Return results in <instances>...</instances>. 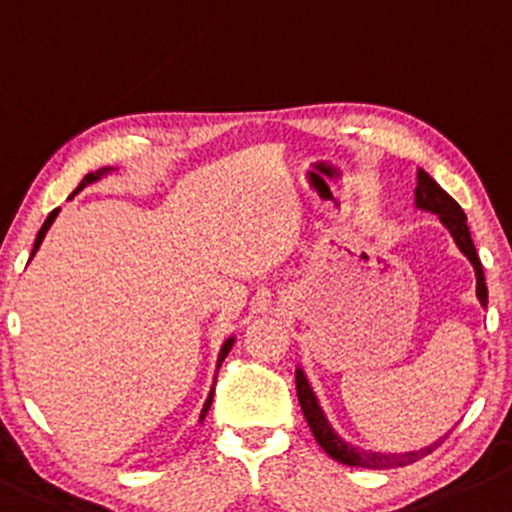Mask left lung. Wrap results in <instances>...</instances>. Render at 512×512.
Masks as SVG:
<instances>
[{"mask_svg":"<svg viewBox=\"0 0 512 512\" xmlns=\"http://www.w3.org/2000/svg\"><path fill=\"white\" fill-rule=\"evenodd\" d=\"M416 205L423 210H430L435 212V215L440 217V222L450 229V234L455 237L457 246L462 249V254L472 261L474 271H476V295H479V302L484 304L488 302V287H486V280H484V268H481V261L479 256H476V249H474V241H472V234H469V227H467V215H464V210L459 208V203L455 198H452L450 193L442 191V188L435 183L426 171H418V188H416ZM297 396H300V406H302V413L304 418H307L309 428H312L314 438L321 447L326 450V455L336 459V462L341 464H348V467H363V469H394V467H404V464H411L416 462V459H423L430 452L435 450V447H440V442L447 438H442L438 442H433V445L423 447V450L418 452H406V455H382V452H363L358 450V447H350L338 438L336 433H333L329 421L324 418V413H321L319 404H317V396H314L312 389H309V382L307 377H304L302 370H297Z\"/></svg>","mask_w":512,"mask_h":512,"instance_id":"1","label":"left lung"}]
</instances>
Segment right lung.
<instances>
[{
	"mask_svg": "<svg viewBox=\"0 0 512 512\" xmlns=\"http://www.w3.org/2000/svg\"><path fill=\"white\" fill-rule=\"evenodd\" d=\"M108 171H111V169H108V166H103V169H99V171H91V174H86L84 179H82V183H79V188H77V191H82V188L86 186V183H91V181L101 179V176H103V174H108ZM77 191H74V193H77ZM74 193H72V195H74ZM55 217H57V210L50 212V215H48V220H45V222H43V227H40V232H38V237H36V244H33V254H36V251H38L40 241H43L45 232H48L50 225H53V220H55ZM232 343H234V338H229V341H225V346H222V350H220V360H217V367H220V365H222V360L227 358V353H229V348H232ZM210 404H212V392H210V396H208V401H205L203 416H200V418H205V413H208Z\"/></svg>",
	"mask_w": 512,
	"mask_h": 512,
	"instance_id": "right-lung-1",
	"label": "right lung"
}]
</instances>
